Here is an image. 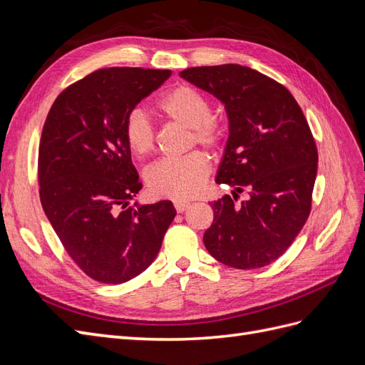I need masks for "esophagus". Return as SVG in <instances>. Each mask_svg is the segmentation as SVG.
I'll return each instance as SVG.
<instances>
[{
  "label": "esophagus",
  "instance_id": "34e87169",
  "mask_svg": "<svg viewBox=\"0 0 365 365\" xmlns=\"http://www.w3.org/2000/svg\"><path fill=\"white\" fill-rule=\"evenodd\" d=\"M173 205H175V208H176V212L182 213V212H185L187 208H189L190 202H189V201H175Z\"/></svg>",
  "mask_w": 365,
  "mask_h": 365
}]
</instances>
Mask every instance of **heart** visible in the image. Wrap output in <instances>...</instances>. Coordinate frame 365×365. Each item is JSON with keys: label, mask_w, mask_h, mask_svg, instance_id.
<instances>
[{"label": "heart", "mask_w": 365, "mask_h": 365, "mask_svg": "<svg viewBox=\"0 0 365 365\" xmlns=\"http://www.w3.org/2000/svg\"><path fill=\"white\" fill-rule=\"evenodd\" d=\"M158 111L169 120L189 128L192 143L216 150L224 141V130L212 118V105L189 85H178L157 103ZM125 140L132 153L146 157L155 148V130L141 111H132L125 120ZM210 173V163L202 152H190L181 158L161 160L146 172L149 192L157 197L190 200L202 190Z\"/></svg>", "instance_id": "b5f03b06"}]
</instances>
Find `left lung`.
Returning a JSON list of instances; mask_svg holds the SVG:
<instances>
[{"label":"left lung","mask_w":365,"mask_h":365,"mask_svg":"<svg viewBox=\"0 0 365 365\" xmlns=\"http://www.w3.org/2000/svg\"><path fill=\"white\" fill-rule=\"evenodd\" d=\"M182 79L225 105L230 135L216 182L233 189L212 202L204 245L220 263L256 269L291 247L311 213L318 152L294 96L237 63L193 67ZM249 193L239 206V192Z\"/></svg>","instance_id":"obj_1"}]
</instances>
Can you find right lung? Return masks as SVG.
<instances>
[{"mask_svg": "<svg viewBox=\"0 0 365 365\" xmlns=\"http://www.w3.org/2000/svg\"><path fill=\"white\" fill-rule=\"evenodd\" d=\"M169 70H97L58 96L42 129L39 197L63 248L88 277H137L155 260L176 216L170 201L128 207L141 190L125 120Z\"/></svg>", "mask_w": 365, "mask_h": 365, "instance_id": "1", "label": "right lung"}]
</instances>
